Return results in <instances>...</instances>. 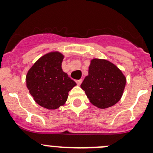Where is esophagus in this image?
<instances>
[{"instance_id": "34e87169", "label": "esophagus", "mask_w": 153, "mask_h": 153, "mask_svg": "<svg viewBox=\"0 0 153 153\" xmlns=\"http://www.w3.org/2000/svg\"><path fill=\"white\" fill-rule=\"evenodd\" d=\"M82 79H80V80H77L76 81V83H77V84H78V85H81V83H82Z\"/></svg>"}]
</instances>
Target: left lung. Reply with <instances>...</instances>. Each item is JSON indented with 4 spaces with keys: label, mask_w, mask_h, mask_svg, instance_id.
I'll return each mask as SVG.
<instances>
[{
    "label": "left lung",
    "mask_w": 153,
    "mask_h": 153,
    "mask_svg": "<svg viewBox=\"0 0 153 153\" xmlns=\"http://www.w3.org/2000/svg\"><path fill=\"white\" fill-rule=\"evenodd\" d=\"M125 85L126 78L115 64L106 60L94 58L81 87L94 106L106 109L120 101Z\"/></svg>",
    "instance_id": "obj_1"
}]
</instances>
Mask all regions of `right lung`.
I'll use <instances>...</instances> for the list:
<instances>
[{
  "label": "right lung",
  "instance_id": "add662e5",
  "mask_svg": "<svg viewBox=\"0 0 153 153\" xmlns=\"http://www.w3.org/2000/svg\"><path fill=\"white\" fill-rule=\"evenodd\" d=\"M64 55L51 52L41 57L26 76L27 86L35 102L48 109H55L67 101L69 92L76 85L61 68Z\"/></svg>",
  "mask_w": 153,
  "mask_h": 153
}]
</instances>
